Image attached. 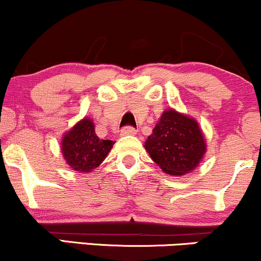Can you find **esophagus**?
<instances>
[{
  "label": "esophagus",
  "mask_w": 261,
  "mask_h": 261,
  "mask_svg": "<svg viewBox=\"0 0 261 261\" xmlns=\"http://www.w3.org/2000/svg\"><path fill=\"white\" fill-rule=\"evenodd\" d=\"M136 134V130L133 126H125L124 128L121 130V134L122 136H128V135H135Z\"/></svg>",
  "instance_id": "obj_1"
}]
</instances>
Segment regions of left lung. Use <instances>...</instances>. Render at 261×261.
<instances>
[{"label": "left lung", "instance_id": "8db88e82", "mask_svg": "<svg viewBox=\"0 0 261 261\" xmlns=\"http://www.w3.org/2000/svg\"><path fill=\"white\" fill-rule=\"evenodd\" d=\"M145 148L164 173L184 175L199 166L206 142L195 119L168 109L146 140Z\"/></svg>", "mask_w": 261, "mask_h": 261}]
</instances>
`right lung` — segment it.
Masks as SVG:
<instances>
[{"mask_svg":"<svg viewBox=\"0 0 261 261\" xmlns=\"http://www.w3.org/2000/svg\"><path fill=\"white\" fill-rule=\"evenodd\" d=\"M114 141L100 140L89 118L77 122L62 137L61 151L66 163L80 173H89L106 160Z\"/></svg>","mask_w":261,"mask_h":261,"instance_id":"add662e5","label":"right lung"}]
</instances>
